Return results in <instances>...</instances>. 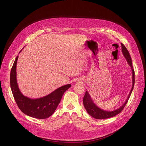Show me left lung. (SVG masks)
<instances>
[{"label":"left lung","mask_w":146,"mask_h":146,"mask_svg":"<svg viewBox=\"0 0 146 146\" xmlns=\"http://www.w3.org/2000/svg\"><path fill=\"white\" fill-rule=\"evenodd\" d=\"M121 47H122V53H123L124 57L127 59V60L128 61V63L129 64V66H131V67L132 68V71H133L132 72H133V87H132V89L128 96L127 101L124 104V105H122L119 109L113 111H110H110H105L100 108H99L98 107L96 106L93 102L89 93L88 92H86L85 95V96H84L83 99V102L84 106H85L86 111L88 112V113L90 115L96 119H102L110 118H111V117H113L114 116L117 115L122 110H124L125 106L126 105V104L128 102V101L130 97V95H131V94L132 90H133L134 86V81H135L134 70L133 68L131 58V56H130V54H129L128 50L125 47V46L122 43H121Z\"/></svg>","instance_id":"8db88e82"}]
</instances>
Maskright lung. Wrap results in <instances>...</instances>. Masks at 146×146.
Returning a JSON list of instances; mask_svg holds the SVG:
<instances>
[{
    "label": "right lung",
    "mask_w": 146,
    "mask_h": 146,
    "mask_svg": "<svg viewBox=\"0 0 146 146\" xmlns=\"http://www.w3.org/2000/svg\"><path fill=\"white\" fill-rule=\"evenodd\" d=\"M16 57L10 74V85L13 98L20 110L27 115L38 119H45L54 112L65 92L71 86L70 84L61 86L52 93L41 98L32 99L23 95L20 92L17 82Z\"/></svg>",
    "instance_id": "obj_1"
}]
</instances>
